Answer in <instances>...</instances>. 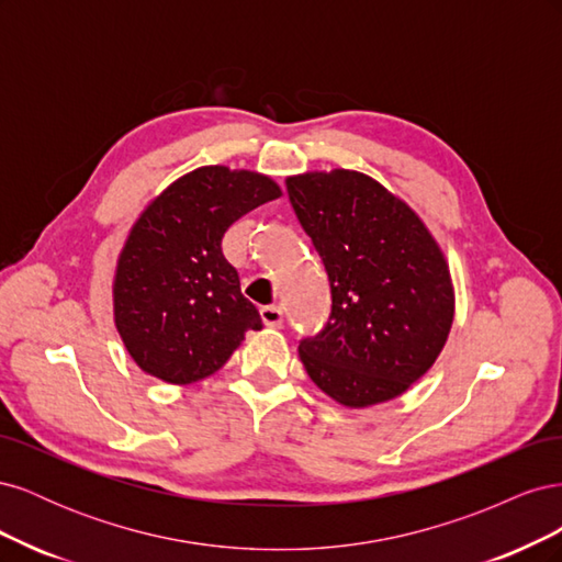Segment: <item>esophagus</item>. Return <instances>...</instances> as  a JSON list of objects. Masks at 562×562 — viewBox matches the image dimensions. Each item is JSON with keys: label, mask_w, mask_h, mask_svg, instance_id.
Listing matches in <instances>:
<instances>
[{"label": "esophagus", "mask_w": 562, "mask_h": 562, "mask_svg": "<svg viewBox=\"0 0 562 562\" xmlns=\"http://www.w3.org/2000/svg\"><path fill=\"white\" fill-rule=\"evenodd\" d=\"M260 316H262L265 326H269V328H281L283 326V312H281V307H274V304L262 307Z\"/></svg>", "instance_id": "1"}]
</instances>
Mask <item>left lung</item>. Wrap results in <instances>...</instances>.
<instances>
[{
	"label": "left lung",
	"mask_w": 562,
	"mask_h": 562,
	"mask_svg": "<svg viewBox=\"0 0 562 562\" xmlns=\"http://www.w3.org/2000/svg\"><path fill=\"white\" fill-rule=\"evenodd\" d=\"M288 199L328 271L333 307L300 339L312 382L347 407L401 396L438 359L454 316L448 262L405 201L335 168L285 180Z\"/></svg>",
	"instance_id": "1"
}]
</instances>
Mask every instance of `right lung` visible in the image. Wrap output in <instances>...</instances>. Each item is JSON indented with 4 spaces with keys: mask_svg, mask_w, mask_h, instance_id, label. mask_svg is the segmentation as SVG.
Wrapping results in <instances>:
<instances>
[{
    "mask_svg": "<svg viewBox=\"0 0 562 562\" xmlns=\"http://www.w3.org/2000/svg\"><path fill=\"white\" fill-rule=\"evenodd\" d=\"M279 184L252 171L203 166L149 203L114 274V323L133 361L168 384H192L223 368L262 318L223 255L225 232Z\"/></svg>",
    "mask_w": 562,
    "mask_h": 562,
    "instance_id": "add662e5",
    "label": "right lung"
}]
</instances>
